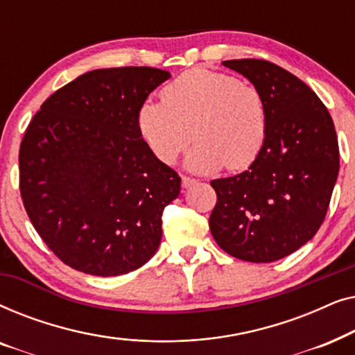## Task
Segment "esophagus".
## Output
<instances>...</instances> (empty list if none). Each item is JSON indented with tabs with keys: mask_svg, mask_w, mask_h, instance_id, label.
Listing matches in <instances>:
<instances>
[{
	"mask_svg": "<svg viewBox=\"0 0 355 355\" xmlns=\"http://www.w3.org/2000/svg\"><path fill=\"white\" fill-rule=\"evenodd\" d=\"M197 181L193 178H189V176H182V187L184 189H189L191 186H193Z\"/></svg>",
	"mask_w": 355,
	"mask_h": 355,
	"instance_id": "34e87169",
	"label": "esophagus"
}]
</instances>
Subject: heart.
I'll return each instance as SVG.
<instances>
[{
  "instance_id": "1",
  "label": "heart",
  "mask_w": 355,
  "mask_h": 355,
  "mask_svg": "<svg viewBox=\"0 0 355 355\" xmlns=\"http://www.w3.org/2000/svg\"><path fill=\"white\" fill-rule=\"evenodd\" d=\"M139 130L164 164H173L196 144L187 166L215 173L239 171L255 162L268 132V110L261 92L237 77L205 67L184 72L162 92V103L140 106Z\"/></svg>"
}]
</instances>
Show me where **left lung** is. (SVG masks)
<instances>
[{"instance_id":"left-lung-1","label":"left lung","mask_w":355,"mask_h":355,"mask_svg":"<svg viewBox=\"0 0 355 355\" xmlns=\"http://www.w3.org/2000/svg\"><path fill=\"white\" fill-rule=\"evenodd\" d=\"M263 95L268 132L249 169L213 179L210 231L226 254L270 263L300 249L327 216L339 171L327 106L299 77L265 60L223 61Z\"/></svg>"}]
</instances>
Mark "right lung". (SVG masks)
<instances>
[{"mask_svg": "<svg viewBox=\"0 0 355 355\" xmlns=\"http://www.w3.org/2000/svg\"><path fill=\"white\" fill-rule=\"evenodd\" d=\"M169 72L111 67L82 74L43 101L19 148V189L33 227L71 268L134 271L162 241L181 178L142 139L140 106Z\"/></svg>", "mask_w": 355, "mask_h": 355, "instance_id": "right-lung-1", "label": "right lung"}]
</instances>
